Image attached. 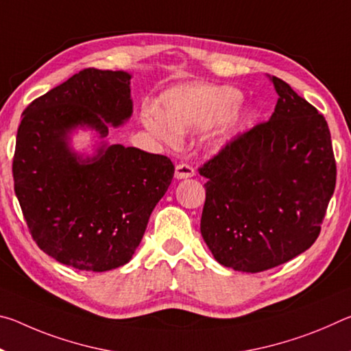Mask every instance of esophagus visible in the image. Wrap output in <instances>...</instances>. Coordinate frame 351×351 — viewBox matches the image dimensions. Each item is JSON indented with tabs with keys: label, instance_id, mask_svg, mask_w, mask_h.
<instances>
[{
	"label": "esophagus",
	"instance_id": "obj_1",
	"mask_svg": "<svg viewBox=\"0 0 351 351\" xmlns=\"http://www.w3.org/2000/svg\"><path fill=\"white\" fill-rule=\"evenodd\" d=\"M195 176V169L189 164H178L175 169V178L176 180H187V178Z\"/></svg>",
	"mask_w": 351,
	"mask_h": 351
}]
</instances>
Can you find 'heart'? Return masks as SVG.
Returning a JSON list of instances; mask_svg holds the SVG:
<instances>
[{
    "label": "heart",
    "mask_w": 351,
    "mask_h": 351,
    "mask_svg": "<svg viewBox=\"0 0 351 351\" xmlns=\"http://www.w3.org/2000/svg\"><path fill=\"white\" fill-rule=\"evenodd\" d=\"M240 100L241 94L230 86L176 88L162 97V112L148 106L142 121L158 139L171 142L176 133L210 127L224 119L223 127L212 138L213 147L219 148L229 144L252 119L251 112H232Z\"/></svg>",
    "instance_id": "1"
}]
</instances>
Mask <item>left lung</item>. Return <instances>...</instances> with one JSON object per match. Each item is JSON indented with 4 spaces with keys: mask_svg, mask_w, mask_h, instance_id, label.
I'll return each mask as SVG.
<instances>
[{
    "mask_svg": "<svg viewBox=\"0 0 351 351\" xmlns=\"http://www.w3.org/2000/svg\"><path fill=\"white\" fill-rule=\"evenodd\" d=\"M276 110L198 169L207 178L201 235L226 268L261 272L305 252L336 186L325 117L271 77Z\"/></svg>",
    "mask_w": 351,
    "mask_h": 351,
    "instance_id": "obj_1",
    "label": "left lung"
}]
</instances>
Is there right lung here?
<instances>
[{"label": "right lung", "instance_id": "right-lung-1", "mask_svg": "<svg viewBox=\"0 0 351 351\" xmlns=\"http://www.w3.org/2000/svg\"><path fill=\"white\" fill-rule=\"evenodd\" d=\"M123 71L88 68L35 99L23 112L12 164L15 195L41 251L80 271L132 260L175 165L164 154L102 144L93 158L69 148L77 127L108 134L133 112Z\"/></svg>", "mask_w": 351, "mask_h": 351}]
</instances>
